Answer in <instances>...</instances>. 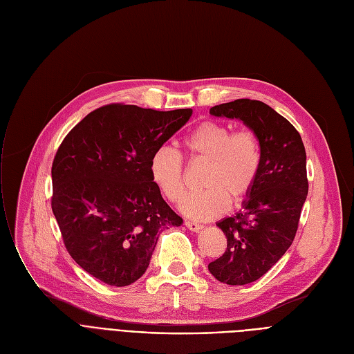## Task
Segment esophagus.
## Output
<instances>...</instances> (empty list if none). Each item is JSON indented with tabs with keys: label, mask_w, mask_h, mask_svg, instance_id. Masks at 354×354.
<instances>
[{
	"label": "esophagus",
	"mask_w": 354,
	"mask_h": 354,
	"mask_svg": "<svg viewBox=\"0 0 354 354\" xmlns=\"http://www.w3.org/2000/svg\"><path fill=\"white\" fill-rule=\"evenodd\" d=\"M185 225H187V228L194 231V232H198V231H201L203 228V225L196 224V222H192V221H185Z\"/></svg>",
	"instance_id": "34e87169"
}]
</instances>
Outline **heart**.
<instances>
[{"mask_svg": "<svg viewBox=\"0 0 354 354\" xmlns=\"http://www.w3.org/2000/svg\"><path fill=\"white\" fill-rule=\"evenodd\" d=\"M182 145L192 160L208 162L202 192L191 194L180 211L194 219L208 221L224 214L230 202H243L252 191L261 171V143L254 130H234L212 120L196 124L183 138ZM151 179L160 194L179 203L185 192V165L171 147H159L149 162Z\"/></svg>", "mask_w": 354, "mask_h": 354, "instance_id": "b5f03b06", "label": "heart"}]
</instances>
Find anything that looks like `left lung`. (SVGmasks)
<instances>
[{
	"label": "left lung",
	"instance_id": "obj_1",
	"mask_svg": "<svg viewBox=\"0 0 354 354\" xmlns=\"http://www.w3.org/2000/svg\"><path fill=\"white\" fill-rule=\"evenodd\" d=\"M211 115L243 120L261 143V171L244 208L218 222L227 248L208 270L230 286L263 277L292 244L308 192L306 149L297 129L259 100L238 99L211 107Z\"/></svg>",
	"mask_w": 354,
	"mask_h": 354
}]
</instances>
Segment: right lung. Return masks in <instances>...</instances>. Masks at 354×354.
Masks as SVG:
<instances>
[{
	"label": "right lung",
	"instance_id": "obj_1",
	"mask_svg": "<svg viewBox=\"0 0 354 354\" xmlns=\"http://www.w3.org/2000/svg\"><path fill=\"white\" fill-rule=\"evenodd\" d=\"M191 115L106 104L74 126L55 152L51 209L64 247L104 284L139 280L160 231L183 222L151 179L149 162Z\"/></svg>",
	"mask_w": 354,
	"mask_h": 354
}]
</instances>
